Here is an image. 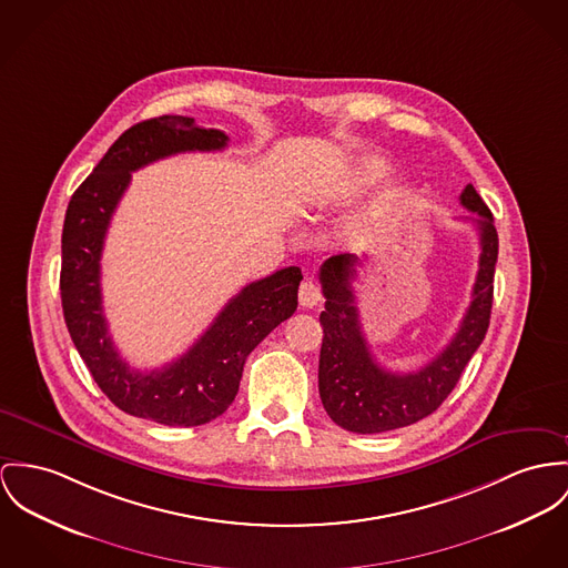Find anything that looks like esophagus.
I'll list each match as a JSON object with an SVG mask.
<instances>
[{
  "instance_id": "esophagus-1",
  "label": "esophagus",
  "mask_w": 568,
  "mask_h": 568,
  "mask_svg": "<svg viewBox=\"0 0 568 568\" xmlns=\"http://www.w3.org/2000/svg\"><path fill=\"white\" fill-rule=\"evenodd\" d=\"M298 301H301V305L306 306V308H311V306H317V303L322 301V287H320L315 281L306 278V281L301 283V290H298Z\"/></svg>"
}]
</instances>
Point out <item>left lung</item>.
<instances>
[{
	"mask_svg": "<svg viewBox=\"0 0 568 568\" xmlns=\"http://www.w3.org/2000/svg\"><path fill=\"white\" fill-rule=\"evenodd\" d=\"M463 207L474 212L480 231V263L458 333L419 372L395 374L381 367L361 328L349 281L358 257L335 255L322 263L320 283L326 298L320 313L324 339L320 349V397L328 417L356 435H376L410 426L433 415L456 387L465 365L480 348L493 306V278L497 263V229L480 194L469 183L460 194Z\"/></svg>",
	"mask_w": 568,
	"mask_h": 568,
	"instance_id": "1",
	"label": "left lung"
}]
</instances>
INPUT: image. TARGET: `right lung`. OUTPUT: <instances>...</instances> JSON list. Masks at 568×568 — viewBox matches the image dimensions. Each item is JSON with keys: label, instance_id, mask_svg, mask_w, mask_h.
Masks as SVG:
<instances>
[{"label": "right lung", "instance_id": "right-lung-1", "mask_svg": "<svg viewBox=\"0 0 568 568\" xmlns=\"http://www.w3.org/2000/svg\"><path fill=\"white\" fill-rule=\"evenodd\" d=\"M229 135L190 116H158L125 131L75 190L62 229L64 322L94 383L114 406L164 426H201L235 399L246 356L298 306L303 272L276 270L233 296L196 344L160 369L138 372L119 354L101 303V255L131 173L185 151H222Z\"/></svg>", "mask_w": 568, "mask_h": 568}]
</instances>
